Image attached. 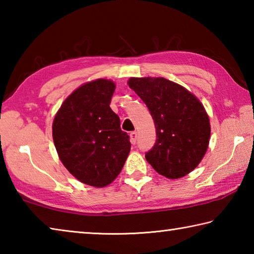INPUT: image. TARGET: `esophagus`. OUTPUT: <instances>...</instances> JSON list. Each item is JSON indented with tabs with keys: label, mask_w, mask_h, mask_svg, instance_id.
<instances>
[{
	"label": "esophagus",
	"mask_w": 254,
	"mask_h": 254,
	"mask_svg": "<svg viewBox=\"0 0 254 254\" xmlns=\"http://www.w3.org/2000/svg\"><path fill=\"white\" fill-rule=\"evenodd\" d=\"M130 137H131V143L135 144L136 143V137H137V133L136 131H132L130 133Z\"/></svg>",
	"instance_id": "esophagus-1"
}]
</instances>
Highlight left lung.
<instances>
[{"instance_id": "left-lung-1", "label": "left lung", "mask_w": 254, "mask_h": 254, "mask_svg": "<svg viewBox=\"0 0 254 254\" xmlns=\"http://www.w3.org/2000/svg\"><path fill=\"white\" fill-rule=\"evenodd\" d=\"M130 87L144 102L153 119L157 139L145 153L153 169L169 179L194 170L208 148V115L183 86L162 77L131 78Z\"/></svg>"}]
</instances>
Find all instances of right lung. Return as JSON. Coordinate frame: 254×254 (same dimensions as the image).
Returning a JSON list of instances; mask_svg holds the SVG:
<instances>
[{"mask_svg":"<svg viewBox=\"0 0 254 254\" xmlns=\"http://www.w3.org/2000/svg\"><path fill=\"white\" fill-rule=\"evenodd\" d=\"M113 81L97 79L80 86L56 114L53 137L60 160L79 182L104 187L121 173L131 149L111 110Z\"/></svg>","mask_w":254,"mask_h":254,"instance_id":"obj_1","label":"right lung"}]
</instances>
